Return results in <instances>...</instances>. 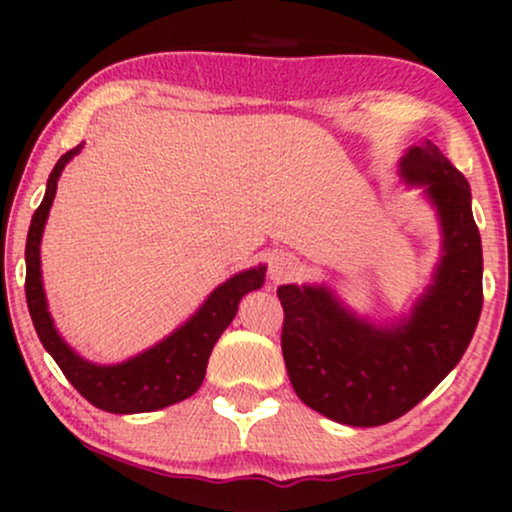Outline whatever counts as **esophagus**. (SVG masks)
Listing matches in <instances>:
<instances>
[{
  "label": "esophagus",
  "instance_id": "1",
  "mask_svg": "<svg viewBox=\"0 0 512 512\" xmlns=\"http://www.w3.org/2000/svg\"><path fill=\"white\" fill-rule=\"evenodd\" d=\"M301 272V262L291 255V252H276L269 260V279L274 284H284V281H291L293 276Z\"/></svg>",
  "mask_w": 512,
  "mask_h": 512
}]
</instances>
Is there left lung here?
I'll return each mask as SVG.
<instances>
[{"label":"left lung","instance_id":"obj_1","mask_svg":"<svg viewBox=\"0 0 512 512\" xmlns=\"http://www.w3.org/2000/svg\"><path fill=\"white\" fill-rule=\"evenodd\" d=\"M404 187L436 211L440 255L407 313L385 320L356 313L330 284H286L284 351L303 404L344 426H383L414 409L460 363L481 315L479 228L464 175L431 139L397 161Z\"/></svg>","mask_w":512,"mask_h":512}]
</instances>
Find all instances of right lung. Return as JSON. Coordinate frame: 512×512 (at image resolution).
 I'll list each match as a JSON object with an SVG mask.
<instances>
[{"instance_id":"obj_1","label":"right lung","mask_w":512,"mask_h":512,"mask_svg":"<svg viewBox=\"0 0 512 512\" xmlns=\"http://www.w3.org/2000/svg\"><path fill=\"white\" fill-rule=\"evenodd\" d=\"M84 144L67 151L52 168L45 197L35 209L26 240V301L33 327L45 351L55 358L57 366L67 375L81 397L93 407L110 414H144V411L166 409L182 399L192 397L202 385L211 349L233 322L238 303L245 293L264 286L267 264L243 269L228 276L204 303L187 317L173 332L158 339L149 349L117 363H98L81 356L62 332L57 330L50 313L48 293L43 286V264H40V243H43L45 223H48L52 202L57 195V180L74 156L81 154Z\"/></svg>"}]
</instances>
